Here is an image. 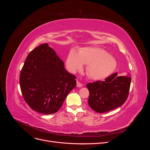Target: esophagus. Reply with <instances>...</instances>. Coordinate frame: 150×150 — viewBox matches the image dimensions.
<instances>
[{"instance_id":"34e87169","label":"esophagus","mask_w":150,"mask_h":150,"mask_svg":"<svg viewBox=\"0 0 150 150\" xmlns=\"http://www.w3.org/2000/svg\"><path fill=\"white\" fill-rule=\"evenodd\" d=\"M76 86H77V87H78V88H81V87H82V86H83V84H81L80 82H79V81H77V84H76Z\"/></svg>"}]
</instances>
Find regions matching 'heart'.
<instances>
[{"instance_id":"heart-1","label":"heart","mask_w":150,"mask_h":150,"mask_svg":"<svg viewBox=\"0 0 150 150\" xmlns=\"http://www.w3.org/2000/svg\"><path fill=\"white\" fill-rule=\"evenodd\" d=\"M66 66L71 72L83 69L86 64L87 74L94 80H102L110 76L117 66L115 57L99 47H84L78 52L71 49L66 58Z\"/></svg>"}]
</instances>
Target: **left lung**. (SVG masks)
<instances>
[{"label": "left lung", "instance_id": "8db88e82", "mask_svg": "<svg viewBox=\"0 0 150 150\" xmlns=\"http://www.w3.org/2000/svg\"><path fill=\"white\" fill-rule=\"evenodd\" d=\"M131 80V77L118 76L116 72L103 81L88 83L86 87L89 91V106L99 113L121 106L128 98Z\"/></svg>", "mask_w": 150, "mask_h": 150}]
</instances>
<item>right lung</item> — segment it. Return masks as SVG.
<instances>
[{"mask_svg":"<svg viewBox=\"0 0 150 150\" xmlns=\"http://www.w3.org/2000/svg\"><path fill=\"white\" fill-rule=\"evenodd\" d=\"M76 76L47 43L30 51L20 74L22 96L31 109L44 115L59 110L67 94L76 85Z\"/></svg>","mask_w":150,"mask_h":150,"instance_id":"obj_1","label":"right lung"}]
</instances>
